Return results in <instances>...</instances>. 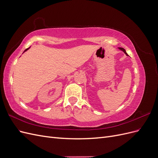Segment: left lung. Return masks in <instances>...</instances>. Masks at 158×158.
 <instances>
[{
	"instance_id": "obj_1",
	"label": "left lung",
	"mask_w": 158,
	"mask_h": 158,
	"mask_svg": "<svg viewBox=\"0 0 158 158\" xmlns=\"http://www.w3.org/2000/svg\"><path fill=\"white\" fill-rule=\"evenodd\" d=\"M118 49H120V50H121V51H123L124 52H125V53L128 56V54L127 53V52H126V51H125V49H123V48H122V47H118Z\"/></svg>"
}]
</instances>
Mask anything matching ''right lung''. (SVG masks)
Returning <instances> with one entry per match:
<instances>
[{
	"instance_id": "add662e5",
	"label": "right lung",
	"mask_w": 158,
	"mask_h": 158,
	"mask_svg": "<svg viewBox=\"0 0 158 158\" xmlns=\"http://www.w3.org/2000/svg\"><path fill=\"white\" fill-rule=\"evenodd\" d=\"M30 47H29V48H27V49H26V50H25V51H23V52H26V51H27V50H28V49H30Z\"/></svg>"
}]
</instances>
